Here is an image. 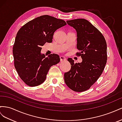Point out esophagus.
<instances>
[{
    "instance_id": "1",
    "label": "esophagus",
    "mask_w": 122,
    "mask_h": 122,
    "mask_svg": "<svg viewBox=\"0 0 122 122\" xmlns=\"http://www.w3.org/2000/svg\"><path fill=\"white\" fill-rule=\"evenodd\" d=\"M60 61L61 62H63V61H65L66 60V58L65 57L63 56H60Z\"/></svg>"
}]
</instances>
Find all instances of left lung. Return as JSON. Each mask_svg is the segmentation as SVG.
<instances>
[{"mask_svg":"<svg viewBox=\"0 0 122 122\" xmlns=\"http://www.w3.org/2000/svg\"><path fill=\"white\" fill-rule=\"evenodd\" d=\"M68 25L76 32V48L82 61L74 63L72 58L67 60L70 71L64 75L65 84L71 90L82 92L88 89L99 79L107 62V44L100 31L85 19L67 20Z\"/></svg>","mask_w":122,"mask_h":122,"instance_id":"left-lung-1","label":"left lung"}]
</instances>
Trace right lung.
Segmentation results:
<instances>
[{
    "mask_svg": "<svg viewBox=\"0 0 122 122\" xmlns=\"http://www.w3.org/2000/svg\"><path fill=\"white\" fill-rule=\"evenodd\" d=\"M66 25L65 21L43 15L30 21L16 35L13 48L16 70L20 78L29 86L42 84L50 67L60 62L57 54L46 57L41 53L42 46L51 43L55 32Z\"/></svg>",
    "mask_w": 122,
    "mask_h": 122,
    "instance_id": "add662e5",
    "label": "right lung"
}]
</instances>
